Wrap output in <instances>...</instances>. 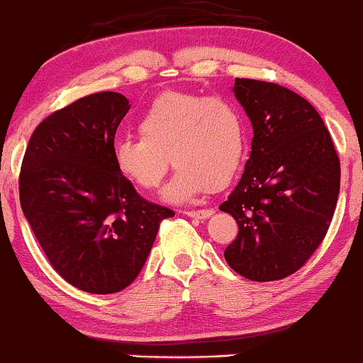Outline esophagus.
Here are the masks:
<instances>
[{"mask_svg":"<svg viewBox=\"0 0 363 363\" xmlns=\"http://www.w3.org/2000/svg\"><path fill=\"white\" fill-rule=\"evenodd\" d=\"M184 215L193 216V218L203 220V218H208V216L213 215V210H210V208H208V210H186Z\"/></svg>","mask_w":363,"mask_h":363,"instance_id":"1","label":"esophagus"}]
</instances>
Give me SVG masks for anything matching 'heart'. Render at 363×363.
Segmentation results:
<instances>
[{
  "label": "heart",
  "mask_w": 363,
  "mask_h": 363,
  "mask_svg": "<svg viewBox=\"0 0 363 363\" xmlns=\"http://www.w3.org/2000/svg\"><path fill=\"white\" fill-rule=\"evenodd\" d=\"M140 138L112 147L118 172L141 189H157L170 160L177 167L169 201H186L201 191H220L237 176L245 153V123L232 102L220 97L167 91L138 121Z\"/></svg>",
  "instance_id": "b5f03b06"
}]
</instances>
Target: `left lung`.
<instances>
[{
  "label": "left lung",
  "instance_id": "obj_1",
  "mask_svg": "<svg viewBox=\"0 0 363 363\" xmlns=\"http://www.w3.org/2000/svg\"><path fill=\"white\" fill-rule=\"evenodd\" d=\"M252 123L251 158L220 210L239 232L223 256L240 277L274 281L302 268L326 237L340 193V158L319 112L272 82L237 78Z\"/></svg>",
  "mask_w": 363,
  "mask_h": 363
}]
</instances>
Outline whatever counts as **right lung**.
Masks as SVG:
<instances>
[{
    "instance_id": "add662e5",
    "label": "right lung",
    "mask_w": 363,
    "mask_h": 363,
    "mask_svg": "<svg viewBox=\"0 0 363 363\" xmlns=\"http://www.w3.org/2000/svg\"><path fill=\"white\" fill-rule=\"evenodd\" d=\"M129 102L97 91L52 112L32 133L18 177L20 205L62 280L116 294L136 280L169 208L118 172L112 147Z\"/></svg>"
}]
</instances>
